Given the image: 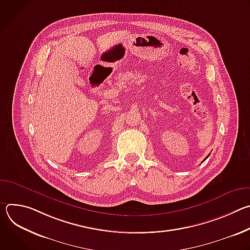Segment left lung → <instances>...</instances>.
<instances>
[{
  "label": "left lung",
  "instance_id": "1",
  "mask_svg": "<svg viewBox=\"0 0 250 250\" xmlns=\"http://www.w3.org/2000/svg\"><path fill=\"white\" fill-rule=\"evenodd\" d=\"M208 156H207V157H206V158H205V159H204V160H206V159H207V158H208ZM204 160H203V162H204Z\"/></svg>",
  "mask_w": 250,
  "mask_h": 250
}]
</instances>
